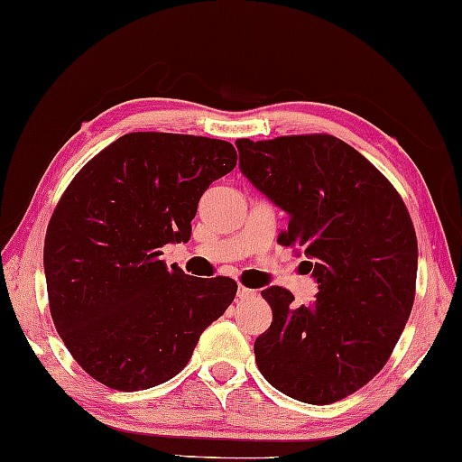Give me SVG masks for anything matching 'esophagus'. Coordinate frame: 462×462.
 <instances>
[{
	"instance_id": "1",
	"label": "esophagus",
	"mask_w": 462,
	"mask_h": 462,
	"mask_svg": "<svg viewBox=\"0 0 462 462\" xmlns=\"http://www.w3.org/2000/svg\"><path fill=\"white\" fill-rule=\"evenodd\" d=\"M254 295H256L254 289H248V286L239 284V289H237V297L239 299H250V297H254Z\"/></svg>"
}]
</instances>
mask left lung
<instances>
[{
  "label": "left lung",
  "mask_w": 462,
  "mask_h": 462,
  "mask_svg": "<svg viewBox=\"0 0 462 462\" xmlns=\"http://www.w3.org/2000/svg\"><path fill=\"white\" fill-rule=\"evenodd\" d=\"M244 176L289 214L278 244L297 245L319 282L295 308L282 286L261 291L273 320L254 341L256 367L311 405L346 399L380 374L416 297L418 242L397 189L328 134L237 140Z\"/></svg>",
  "instance_id": "8db88e82"
}]
</instances>
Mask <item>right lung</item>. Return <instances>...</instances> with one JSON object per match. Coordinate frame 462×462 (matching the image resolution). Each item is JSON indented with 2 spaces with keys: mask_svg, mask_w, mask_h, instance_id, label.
Returning a JSON list of instances; mask_svg holds the SVG:
<instances>
[{
  "mask_svg": "<svg viewBox=\"0 0 462 462\" xmlns=\"http://www.w3.org/2000/svg\"><path fill=\"white\" fill-rule=\"evenodd\" d=\"M236 165L225 140L135 131L65 189L44 239L48 305L93 380L125 393L163 384L231 305L236 280L193 278L159 256L165 244L189 242L201 195Z\"/></svg>",
  "mask_w": 462,
  "mask_h": 462,
  "instance_id": "right-lung-1",
  "label": "right lung"
}]
</instances>
